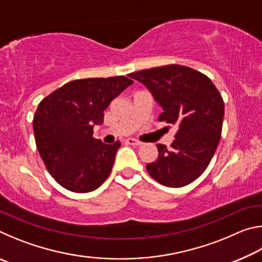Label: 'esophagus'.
<instances>
[{
	"label": "esophagus",
	"instance_id": "1",
	"mask_svg": "<svg viewBox=\"0 0 262 262\" xmlns=\"http://www.w3.org/2000/svg\"><path fill=\"white\" fill-rule=\"evenodd\" d=\"M126 143H127V144H132V145H141L142 142L137 141V140H135V139H127V140H126Z\"/></svg>",
	"mask_w": 262,
	"mask_h": 262
}]
</instances>
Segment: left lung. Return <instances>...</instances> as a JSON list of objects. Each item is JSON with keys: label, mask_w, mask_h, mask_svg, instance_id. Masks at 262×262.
<instances>
[{"label": "left lung", "mask_w": 262, "mask_h": 262, "mask_svg": "<svg viewBox=\"0 0 262 262\" xmlns=\"http://www.w3.org/2000/svg\"><path fill=\"white\" fill-rule=\"evenodd\" d=\"M148 89L163 108L159 121L178 127L171 148L157 144L158 157L147 171L159 184L183 187L209 165L219 145L224 103L206 75L180 64L144 69L128 75Z\"/></svg>", "instance_id": "1"}]
</instances>
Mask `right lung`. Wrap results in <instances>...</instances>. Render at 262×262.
Listing matches in <instances>:
<instances>
[{"label": "right lung", "mask_w": 262, "mask_h": 262, "mask_svg": "<svg viewBox=\"0 0 262 262\" xmlns=\"http://www.w3.org/2000/svg\"><path fill=\"white\" fill-rule=\"evenodd\" d=\"M133 81L125 76L69 82L43 98L35 111V144L50 174L75 193L92 192L107 179L121 143L94 139L104 111Z\"/></svg>", "instance_id": "add662e5"}]
</instances>
